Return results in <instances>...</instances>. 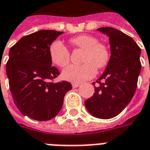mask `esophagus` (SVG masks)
I'll use <instances>...</instances> for the list:
<instances>
[{
  "mask_svg": "<svg viewBox=\"0 0 150 150\" xmlns=\"http://www.w3.org/2000/svg\"><path fill=\"white\" fill-rule=\"evenodd\" d=\"M79 86H80V84H79V83H72V87L74 88H78Z\"/></svg>",
  "mask_w": 150,
  "mask_h": 150,
  "instance_id": "esophagus-1",
  "label": "esophagus"
}]
</instances>
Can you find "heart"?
Here are the masks:
<instances>
[{
	"label": "heart",
	"instance_id": "1",
	"mask_svg": "<svg viewBox=\"0 0 150 150\" xmlns=\"http://www.w3.org/2000/svg\"><path fill=\"white\" fill-rule=\"evenodd\" d=\"M72 45L84 50L80 65L67 66L62 71V78L73 83H81L93 78L99 70L106 67L110 60L111 54L106 44L99 42L97 38L83 34L70 39ZM49 55L51 62L59 67L68 64L71 57L70 50L60 40L54 41L49 47Z\"/></svg>",
	"mask_w": 150,
	"mask_h": 150
}]
</instances>
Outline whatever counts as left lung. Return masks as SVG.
Returning <instances> with one entry per match:
<instances>
[{
  "instance_id": "left-lung-1",
  "label": "left lung",
  "mask_w": 150,
  "mask_h": 150,
  "mask_svg": "<svg viewBox=\"0 0 150 150\" xmlns=\"http://www.w3.org/2000/svg\"><path fill=\"white\" fill-rule=\"evenodd\" d=\"M109 37L111 57L106 70L92 83L95 92L84 102L92 116L110 119L128 105L135 93L142 69L141 48L129 35L112 27L99 28Z\"/></svg>"
}]
</instances>
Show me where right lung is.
<instances>
[{
	"label": "right lung",
	"instance_id": "right-lung-1",
	"mask_svg": "<svg viewBox=\"0 0 150 150\" xmlns=\"http://www.w3.org/2000/svg\"><path fill=\"white\" fill-rule=\"evenodd\" d=\"M63 32L39 30L12 46L6 63L12 97L18 110L36 120H49L59 112L71 83H53L60 74L50 59V44Z\"/></svg>",
	"mask_w": 150,
	"mask_h": 150
}]
</instances>
